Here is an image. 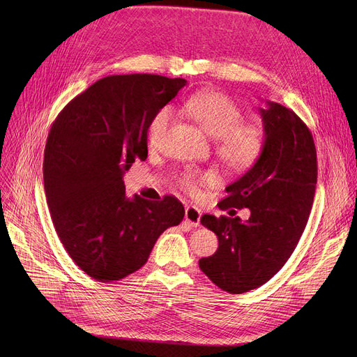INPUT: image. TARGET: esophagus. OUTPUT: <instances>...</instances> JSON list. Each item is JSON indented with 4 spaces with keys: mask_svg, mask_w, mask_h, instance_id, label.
<instances>
[{
    "mask_svg": "<svg viewBox=\"0 0 357 357\" xmlns=\"http://www.w3.org/2000/svg\"><path fill=\"white\" fill-rule=\"evenodd\" d=\"M199 218H201V211L194 207V205H188L185 208V221L190 222L192 227H198L199 226Z\"/></svg>",
    "mask_w": 357,
    "mask_h": 357,
    "instance_id": "34e87169",
    "label": "esophagus"
}]
</instances>
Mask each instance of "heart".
I'll list each match as a JSON object with an SVG mask.
<instances>
[{
  "instance_id": "b5f03b06",
  "label": "heart",
  "mask_w": 357,
  "mask_h": 357,
  "mask_svg": "<svg viewBox=\"0 0 357 357\" xmlns=\"http://www.w3.org/2000/svg\"><path fill=\"white\" fill-rule=\"evenodd\" d=\"M183 111L195 119L199 126L215 137V153L218 159L234 172L252 167L265 149V131L256 123H245L241 108L226 93L217 91H201L194 93L182 105ZM174 119L171 107H162L147 126V143L159 147ZM213 182L208 172H183L178 176L181 188L197 192L198 182Z\"/></svg>"
}]
</instances>
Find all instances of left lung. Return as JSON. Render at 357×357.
Returning <instances> with one entry per match:
<instances>
[{
	"mask_svg": "<svg viewBox=\"0 0 357 357\" xmlns=\"http://www.w3.org/2000/svg\"><path fill=\"white\" fill-rule=\"evenodd\" d=\"M260 116L264 152L218 202L221 210L249 208V220L201 217L202 226L217 234L218 249L199 259V268L230 294L259 288L280 271L304 233L314 201L317 152L310 128L278 102L268 101Z\"/></svg>",
	"mask_w": 357,
	"mask_h": 357,
	"instance_id": "left-lung-1",
	"label": "left lung"
}]
</instances>
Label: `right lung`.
Instances as JSON below:
<instances>
[{
	"label": "right lung",
	"instance_id": "1",
	"mask_svg": "<svg viewBox=\"0 0 357 357\" xmlns=\"http://www.w3.org/2000/svg\"><path fill=\"white\" fill-rule=\"evenodd\" d=\"M182 78L111 75L75 97L49 131L45 192L65 250L86 275L112 282L140 269L158 237L183 220L182 202L128 198L123 175L147 158V126Z\"/></svg>",
	"mask_w": 357,
	"mask_h": 357
}]
</instances>
